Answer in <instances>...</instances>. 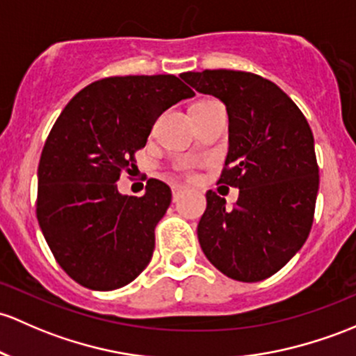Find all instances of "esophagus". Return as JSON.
<instances>
[{
    "label": "esophagus",
    "instance_id": "esophagus-1",
    "mask_svg": "<svg viewBox=\"0 0 356 356\" xmlns=\"http://www.w3.org/2000/svg\"><path fill=\"white\" fill-rule=\"evenodd\" d=\"M186 189L188 188H186V186H181V184L172 186V196H174V201H177L179 196H181V193H184Z\"/></svg>",
    "mask_w": 356,
    "mask_h": 356
}]
</instances>
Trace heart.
Returning <instances> with one entry per match:
<instances>
[{"mask_svg": "<svg viewBox=\"0 0 356 356\" xmlns=\"http://www.w3.org/2000/svg\"><path fill=\"white\" fill-rule=\"evenodd\" d=\"M200 102H207V100H200ZM197 104V102H196Z\"/></svg>", "mask_w": 356, "mask_h": 356, "instance_id": "b5f03b06", "label": "heart"}]
</instances>
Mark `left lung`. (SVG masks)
<instances>
[{
    "label": "left lung",
    "instance_id": "left-lung-1",
    "mask_svg": "<svg viewBox=\"0 0 356 356\" xmlns=\"http://www.w3.org/2000/svg\"><path fill=\"white\" fill-rule=\"evenodd\" d=\"M181 78L225 104L228 155L218 182L238 189L234 208L207 193L197 223L201 249L228 278L266 280L300 250L314 222L319 167L309 122L278 85L259 74L204 70Z\"/></svg>",
    "mask_w": 356,
    "mask_h": 356
}]
</instances>
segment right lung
<instances>
[{
    "label": "right lung",
    "mask_w": 356,
    "mask_h": 356,
    "mask_svg": "<svg viewBox=\"0 0 356 356\" xmlns=\"http://www.w3.org/2000/svg\"><path fill=\"white\" fill-rule=\"evenodd\" d=\"M193 95L174 74L111 76L80 90L54 122L37 170V220L76 283L115 290L148 266L170 188L149 179L141 197L122 196L115 182L160 114Z\"/></svg>",
    "instance_id": "right-lung-1"
}]
</instances>
